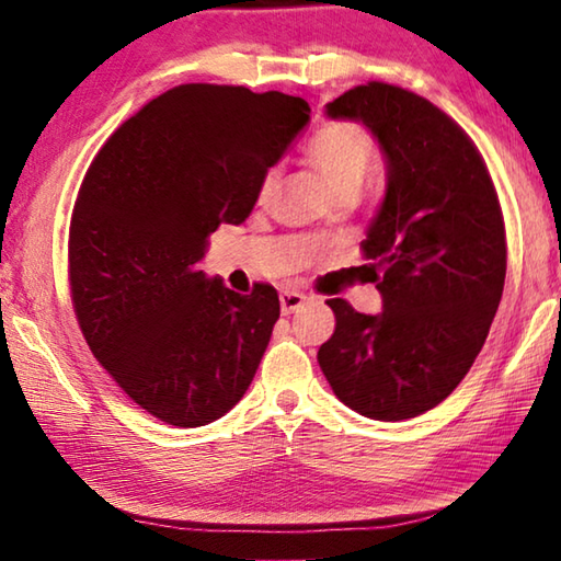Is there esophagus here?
Returning a JSON list of instances; mask_svg holds the SVG:
<instances>
[{"instance_id": "obj_1", "label": "esophagus", "mask_w": 561, "mask_h": 561, "mask_svg": "<svg viewBox=\"0 0 561 561\" xmlns=\"http://www.w3.org/2000/svg\"><path fill=\"white\" fill-rule=\"evenodd\" d=\"M304 304H307V297L299 291H282L279 294V307H282V314L289 317L294 311H299Z\"/></svg>"}]
</instances>
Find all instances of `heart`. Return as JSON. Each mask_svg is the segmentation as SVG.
I'll return each mask as SVG.
<instances>
[{
    "label": "heart",
    "instance_id": "heart-1",
    "mask_svg": "<svg viewBox=\"0 0 561 561\" xmlns=\"http://www.w3.org/2000/svg\"><path fill=\"white\" fill-rule=\"evenodd\" d=\"M307 158L324 175L334 195L358 193L360 183H364L376 160V144L371 133L360 123L329 121L311 136ZM277 185L279 168H270L260 183V203L270 201Z\"/></svg>",
    "mask_w": 561,
    "mask_h": 561
}]
</instances>
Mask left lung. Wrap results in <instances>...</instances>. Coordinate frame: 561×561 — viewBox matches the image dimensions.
I'll return each instance as SVG.
<instances>
[{
	"mask_svg": "<svg viewBox=\"0 0 561 561\" xmlns=\"http://www.w3.org/2000/svg\"><path fill=\"white\" fill-rule=\"evenodd\" d=\"M327 113L383 148L386 197L360 242L383 311L329 299L336 329L317 358L351 411L405 421L445 401L488 339L507 272L497 190L468 133L413 91L368 81Z\"/></svg>",
	"mask_w": 561,
	"mask_h": 561,
	"instance_id": "obj_1",
	"label": "left lung"
}]
</instances>
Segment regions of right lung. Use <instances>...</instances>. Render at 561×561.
Returning <instances> with one entry per match:
<instances>
[{"mask_svg": "<svg viewBox=\"0 0 561 561\" xmlns=\"http://www.w3.org/2000/svg\"><path fill=\"white\" fill-rule=\"evenodd\" d=\"M309 113L279 91L185 83L123 123L87 170L69 227L73 311L91 354L158 421L213 423L257 374L277 289L237 294L197 262L210 232L252 213Z\"/></svg>", "mask_w": 561, "mask_h": 561, "instance_id": "obj_1", "label": "right lung"}]
</instances>
